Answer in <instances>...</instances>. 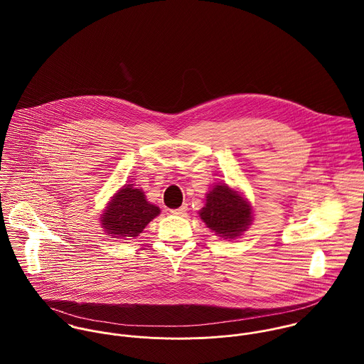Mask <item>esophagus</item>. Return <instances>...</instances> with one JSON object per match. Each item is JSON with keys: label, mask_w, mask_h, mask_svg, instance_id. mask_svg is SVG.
Wrapping results in <instances>:
<instances>
[{"label": "esophagus", "mask_w": 364, "mask_h": 364, "mask_svg": "<svg viewBox=\"0 0 364 364\" xmlns=\"http://www.w3.org/2000/svg\"><path fill=\"white\" fill-rule=\"evenodd\" d=\"M186 210H188V205H182L181 208L171 210V213H172V214H176V215H183V214L186 213Z\"/></svg>", "instance_id": "obj_1"}]
</instances>
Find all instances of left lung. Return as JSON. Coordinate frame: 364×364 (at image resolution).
I'll return each mask as SVG.
<instances>
[{"label": "left lung", "mask_w": 364, "mask_h": 364, "mask_svg": "<svg viewBox=\"0 0 364 364\" xmlns=\"http://www.w3.org/2000/svg\"><path fill=\"white\" fill-rule=\"evenodd\" d=\"M199 214L210 230L227 238L241 235L252 220L250 205L227 185H217L208 193Z\"/></svg>", "instance_id": "8db88e82"}]
</instances>
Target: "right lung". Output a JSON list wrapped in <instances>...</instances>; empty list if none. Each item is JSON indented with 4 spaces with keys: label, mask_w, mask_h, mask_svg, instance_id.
<instances>
[{
    "label": "right lung",
    "mask_w": 364,
    "mask_h": 364,
    "mask_svg": "<svg viewBox=\"0 0 364 364\" xmlns=\"http://www.w3.org/2000/svg\"><path fill=\"white\" fill-rule=\"evenodd\" d=\"M158 214L159 208L150 205L140 189L127 185L116 193L101 221L107 234L137 237Z\"/></svg>",
    "instance_id": "add662e5"
}]
</instances>
